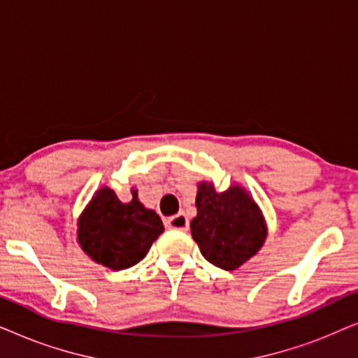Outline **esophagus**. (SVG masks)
I'll return each mask as SVG.
<instances>
[{
    "instance_id": "esophagus-1",
    "label": "esophagus",
    "mask_w": 358,
    "mask_h": 358,
    "mask_svg": "<svg viewBox=\"0 0 358 358\" xmlns=\"http://www.w3.org/2000/svg\"><path fill=\"white\" fill-rule=\"evenodd\" d=\"M166 224H168V228H171V229H179V231H187V228H189V220H187V217H185L184 213H178V215H174V217L168 218V222H166Z\"/></svg>"
}]
</instances>
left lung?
I'll list each match as a JSON object with an SVG mask.
<instances>
[{
    "mask_svg": "<svg viewBox=\"0 0 358 358\" xmlns=\"http://www.w3.org/2000/svg\"><path fill=\"white\" fill-rule=\"evenodd\" d=\"M195 207L197 217L190 222L194 241L202 256L223 271L243 266L266 241L261 210L241 185L217 192L212 182H200Z\"/></svg>",
    "mask_w": 358,
    "mask_h": 358,
    "instance_id": "obj_1",
    "label": "left lung"
}]
</instances>
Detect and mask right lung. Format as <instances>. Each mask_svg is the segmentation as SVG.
<instances>
[{"mask_svg":"<svg viewBox=\"0 0 358 358\" xmlns=\"http://www.w3.org/2000/svg\"><path fill=\"white\" fill-rule=\"evenodd\" d=\"M163 231L161 218L143 207L136 190H131L129 202H122L114 190L102 187L78 220V243L83 251L112 271L138 264Z\"/></svg>","mask_w":358,"mask_h":358,"instance_id":"obj_1","label":"right lung"}]
</instances>
